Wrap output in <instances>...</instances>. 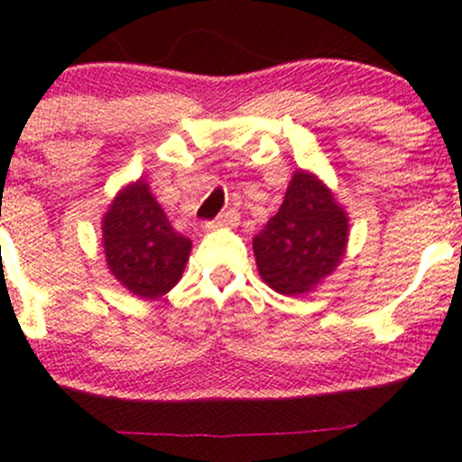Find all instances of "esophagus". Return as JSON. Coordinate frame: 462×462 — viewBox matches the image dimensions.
I'll return each instance as SVG.
<instances>
[{"label": "esophagus", "instance_id": "esophagus-1", "mask_svg": "<svg viewBox=\"0 0 462 462\" xmlns=\"http://www.w3.org/2000/svg\"><path fill=\"white\" fill-rule=\"evenodd\" d=\"M236 223H239V212L226 210V212H221L215 221H208L206 227L208 230H215V227H235Z\"/></svg>", "mask_w": 462, "mask_h": 462}]
</instances>
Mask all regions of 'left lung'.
Returning a JSON list of instances; mask_svg holds the SVG:
<instances>
[{
	"mask_svg": "<svg viewBox=\"0 0 462 462\" xmlns=\"http://www.w3.org/2000/svg\"><path fill=\"white\" fill-rule=\"evenodd\" d=\"M347 215L332 190L312 172L296 170L279 212L254 236L256 268L274 292H314L341 263Z\"/></svg>",
	"mask_w": 462,
	"mask_h": 462,
	"instance_id": "left-lung-1",
	"label": "left lung"
}]
</instances>
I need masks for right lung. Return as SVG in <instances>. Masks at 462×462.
I'll return each mask as SVG.
<instances>
[{
    "instance_id": "add662e5",
    "label": "right lung",
    "mask_w": 462,
    "mask_h": 462,
    "mask_svg": "<svg viewBox=\"0 0 462 462\" xmlns=\"http://www.w3.org/2000/svg\"><path fill=\"white\" fill-rule=\"evenodd\" d=\"M101 230L108 268L125 290L148 300L179 283L192 241L170 226L143 179L116 194Z\"/></svg>"
}]
</instances>
